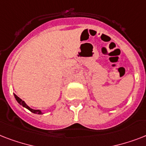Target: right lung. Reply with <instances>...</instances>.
Here are the masks:
<instances>
[{"label": "right lung", "instance_id": "add662e5", "mask_svg": "<svg viewBox=\"0 0 146 146\" xmlns=\"http://www.w3.org/2000/svg\"><path fill=\"white\" fill-rule=\"evenodd\" d=\"M14 97H15V98H16V100L17 101V102H18V103H19L20 105H22V106L24 107V108H27L29 111H30L31 112H33V113H36V114H43V113H42L41 110H34V109H32L31 108H29V107L28 105L26 104V103H25V102H24V101H23L21 98H19L18 97L17 95H15V94H14Z\"/></svg>", "mask_w": 146, "mask_h": 146}]
</instances>
